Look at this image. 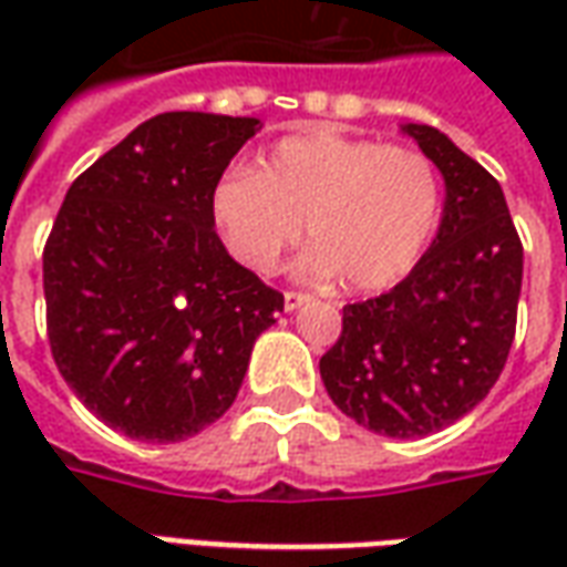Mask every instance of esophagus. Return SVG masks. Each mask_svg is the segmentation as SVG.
I'll list each match as a JSON object with an SVG mask.
<instances>
[{"instance_id": "obj_1", "label": "esophagus", "mask_w": 567, "mask_h": 567, "mask_svg": "<svg viewBox=\"0 0 567 567\" xmlns=\"http://www.w3.org/2000/svg\"><path fill=\"white\" fill-rule=\"evenodd\" d=\"M309 300V295H303V291H285V309L288 312H295V309H300L303 303Z\"/></svg>"}]
</instances>
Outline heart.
Instances as JSON below:
<instances>
[{"label":"heart","mask_w":567,"mask_h":567,"mask_svg":"<svg viewBox=\"0 0 567 567\" xmlns=\"http://www.w3.org/2000/svg\"><path fill=\"white\" fill-rule=\"evenodd\" d=\"M440 175L406 145L316 130L279 140L258 169H230L212 215L243 267L272 272L303 224L316 239L297 260L307 279L382 291L416 267L440 218Z\"/></svg>","instance_id":"1"}]
</instances>
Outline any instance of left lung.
<instances>
[{
    "label": "left lung",
    "mask_w": 567,
    "mask_h": 567,
    "mask_svg": "<svg viewBox=\"0 0 567 567\" xmlns=\"http://www.w3.org/2000/svg\"><path fill=\"white\" fill-rule=\"evenodd\" d=\"M446 182L434 243L392 291L343 307L321 355L331 401L373 434L410 440L471 413L516 333L523 243L492 175L427 124H406Z\"/></svg>",
    "instance_id": "obj_1"
}]
</instances>
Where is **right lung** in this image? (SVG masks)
<instances>
[{"label": "right lung", "instance_id": "right-lung-1", "mask_svg": "<svg viewBox=\"0 0 567 567\" xmlns=\"http://www.w3.org/2000/svg\"><path fill=\"white\" fill-rule=\"evenodd\" d=\"M258 117L163 112L72 182L44 243L48 343L93 416L145 443L221 419L285 297L236 264L212 194Z\"/></svg>", "mask_w": 567, "mask_h": 567}]
</instances>
